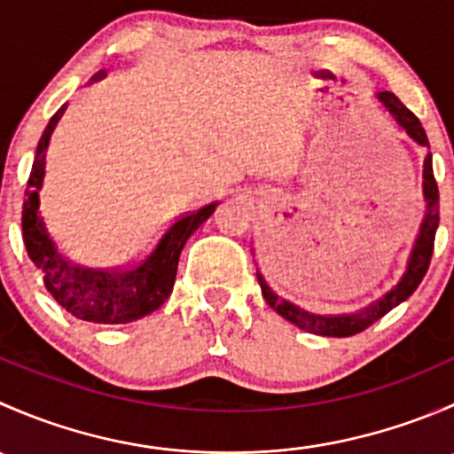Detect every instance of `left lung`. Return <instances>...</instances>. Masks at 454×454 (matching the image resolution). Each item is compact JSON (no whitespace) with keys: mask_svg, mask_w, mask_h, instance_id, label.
Here are the masks:
<instances>
[{"mask_svg":"<svg viewBox=\"0 0 454 454\" xmlns=\"http://www.w3.org/2000/svg\"><path fill=\"white\" fill-rule=\"evenodd\" d=\"M378 100L382 103V107L387 109L393 116V121L406 131L418 145L428 146V138H426V131L422 122L418 121L413 112L409 107H404L400 98H397L393 91H380ZM424 200H426V213L422 219V226H419V235L415 239L413 253L409 256V265H406V272L402 274L400 281L391 287L384 296H380L378 301L369 303L367 308L356 309L351 314H340V316H320L308 309L299 308L292 301H287L286 296L278 294L272 286L263 278V274L256 270V278H259L261 292H263V299L270 308L274 309L278 316H283L286 320H290L296 327L305 329L309 333H318V336H333V338H345L354 336V333L364 332L369 325H373L375 320L382 318L384 314L391 312L393 308L402 303V301L409 299L418 286L422 283L426 270H428L430 256H433V246H434V232H437L439 223V191L437 182L433 176V160L430 153L424 160ZM254 254V250H253Z\"/></svg>","mask_w":454,"mask_h":454,"instance_id":"obj_1","label":"left lung"}]
</instances>
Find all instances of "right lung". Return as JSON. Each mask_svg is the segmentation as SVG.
I'll return each instance as SVG.
<instances>
[{"label":"right lung","instance_id":"1","mask_svg":"<svg viewBox=\"0 0 454 454\" xmlns=\"http://www.w3.org/2000/svg\"><path fill=\"white\" fill-rule=\"evenodd\" d=\"M103 74L105 72H100L91 81L100 79ZM63 112L66 105L50 118L36 145L24 213H21V235H24L26 250L32 263L43 274L45 290L74 318L98 325L134 323L142 316L155 312L168 299L176 283L182 248L186 239L215 213L217 201L177 217L145 253L122 265L91 268L72 259L50 235L39 208L50 138Z\"/></svg>","mask_w":454,"mask_h":454}]
</instances>
